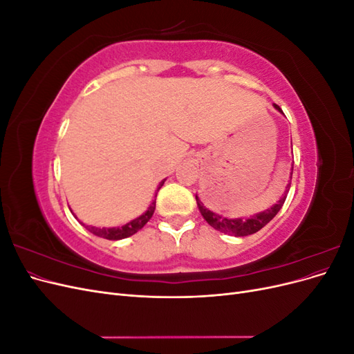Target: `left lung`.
Listing matches in <instances>:
<instances>
[{"instance_id":"1","label":"left lung","mask_w":354,"mask_h":354,"mask_svg":"<svg viewBox=\"0 0 354 354\" xmlns=\"http://www.w3.org/2000/svg\"><path fill=\"white\" fill-rule=\"evenodd\" d=\"M274 108L282 112V109L279 108V106L274 104ZM294 168V167H292ZM292 176V173H291ZM292 178V177H291ZM289 186H291V183H289L286 186V190L285 194L282 195V198L277 201L273 207H270L269 209H266L263 212H259L255 214V216H252L251 218L248 220H242V218H226V217H221L218 216V214L209 211L208 208L203 207V203L201 202V199L198 198L196 195V203H198V208L202 214V217L207 220V223L209 224L211 227H214L218 232H223V233H229V234H234V236H248V234H252L255 232H259L260 229H263L267 223H269L277 212H279V209L282 208L283 202L286 199V192L289 190Z\"/></svg>"}]
</instances>
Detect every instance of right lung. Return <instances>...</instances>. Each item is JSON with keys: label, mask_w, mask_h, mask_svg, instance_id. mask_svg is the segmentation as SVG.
<instances>
[{"label": "right lung", "mask_w": 354, "mask_h": 354, "mask_svg": "<svg viewBox=\"0 0 354 354\" xmlns=\"http://www.w3.org/2000/svg\"><path fill=\"white\" fill-rule=\"evenodd\" d=\"M164 185V181H160V185L158 189H160V186ZM155 207H156V199H153V202L151 203V207L147 208L146 212H143L140 217H137L134 220H131L130 223L124 224V226L121 227H88L87 229L95 234V236H100V238H104V239H109V241H118V239H125L128 236H131V234L137 233L138 230H140L145 224L152 218L153 212H155ZM85 226V224H84Z\"/></svg>", "instance_id": "right-lung-1"}]
</instances>
